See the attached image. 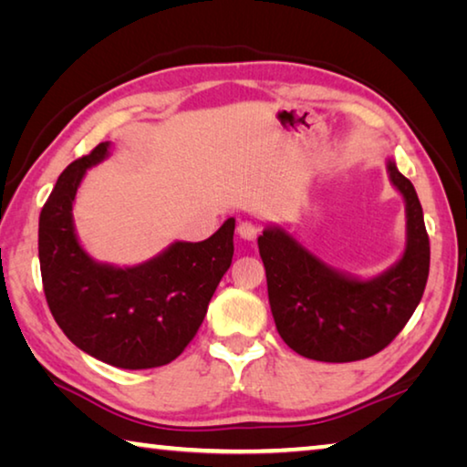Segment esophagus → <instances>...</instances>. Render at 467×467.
Listing matches in <instances>:
<instances>
[{
    "mask_svg": "<svg viewBox=\"0 0 467 467\" xmlns=\"http://www.w3.org/2000/svg\"><path fill=\"white\" fill-rule=\"evenodd\" d=\"M241 234V239L244 241H255L259 233H262V224L259 223H253V220H243V223H239V228H236Z\"/></svg>",
    "mask_w": 467,
    "mask_h": 467,
    "instance_id": "obj_1",
    "label": "esophagus"
}]
</instances>
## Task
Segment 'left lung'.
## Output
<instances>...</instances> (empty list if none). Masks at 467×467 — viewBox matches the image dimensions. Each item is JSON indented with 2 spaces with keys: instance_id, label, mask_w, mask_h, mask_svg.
<instances>
[{
  "instance_id": "1",
  "label": "left lung",
  "mask_w": 467,
  "mask_h": 467,
  "mask_svg": "<svg viewBox=\"0 0 467 467\" xmlns=\"http://www.w3.org/2000/svg\"><path fill=\"white\" fill-rule=\"evenodd\" d=\"M406 200L408 244L389 272L354 280L331 270L280 228L257 239L280 337L305 358L352 362L373 357L406 327L424 295L431 243L414 185L387 162Z\"/></svg>"
}]
</instances>
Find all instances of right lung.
<instances>
[{
  "label": "right lung",
  "instance_id": "1",
  "mask_svg": "<svg viewBox=\"0 0 467 467\" xmlns=\"http://www.w3.org/2000/svg\"><path fill=\"white\" fill-rule=\"evenodd\" d=\"M107 141L61 172L38 218V262L51 315L90 357L119 368L175 360L195 337L233 262L234 218L202 243H175L148 264L92 262L76 239L72 203L84 172L107 156Z\"/></svg>",
  "mask_w": 467,
  "mask_h": 467
}]
</instances>
